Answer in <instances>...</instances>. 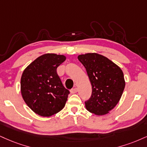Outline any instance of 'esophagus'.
I'll return each mask as SVG.
<instances>
[{
    "label": "esophagus",
    "mask_w": 147,
    "mask_h": 147,
    "mask_svg": "<svg viewBox=\"0 0 147 147\" xmlns=\"http://www.w3.org/2000/svg\"><path fill=\"white\" fill-rule=\"evenodd\" d=\"M77 92H78V88H73V89H72L71 90H70V92H71L72 94H75V93H77Z\"/></svg>",
    "instance_id": "obj_1"
}]
</instances>
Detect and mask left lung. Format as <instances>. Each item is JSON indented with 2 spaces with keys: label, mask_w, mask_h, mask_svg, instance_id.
<instances>
[{
  "label": "left lung",
  "mask_w": 147,
  "mask_h": 147,
  "mask_svg": "<svg viewBox=\"0 0 147 147\" xmlns=\"http://www.w3.org/2000/svg\"><path fill=\"white\" fill-rule=\"evenodd\" d=\"M92 85L90 98L85 101L88 111L104 115L114 108L121 99L125 81L122 70L108 58L97 53L78 56Z\"/></svg>",
  "instance_id": "1"
}]
</instances>
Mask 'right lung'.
Returning <instances> with one entry per match:
<instances>
[{
	"label": "right lung",
	"mask_w": 147,
	"mask_h": 147,
	"mask_svg": "<svg viewBox=\"0 0 147 147\" xmlns=\"http://www.w3.org/2000/svg\"><path fill=\"white\" fill-rule=\"evenodd\" d=\"M66 60L61 55L39 57L23 72L21 93L24 102L35 114L49 117L61 111L70 94L63 86L57 68Z\"/></svg>",
	"instance_id": "right-lung-1"
}]
</instances>
